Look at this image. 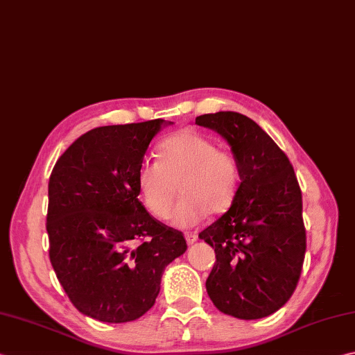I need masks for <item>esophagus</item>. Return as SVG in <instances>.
I'll use <instances>...</instances> for the list:
<instances>
[{"label":"esophagus","mask_w":355,"mask_h":355,"mask_svg":"<svg viewBox=\"0 0 355 355\" xmlns=\"http://www.w3.org/2000/svg\"><path fill=\"white\" fill-rule=\"evenodd\" d=\"M184 239L187 241V245H193L198 240V235L196 232H184Z\"/></svg>","instance_id":"obj_1"}]
</instances>
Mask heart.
Here are the masks:
<instances>
[{
  "label": "heart",
  "mask_w": 355,
  "mask_h": 355,
  "mask_svg": "<svg viewBox=\"0 0 355 355\" xmlns=\"http://www.w3.org/2000/svg\"><path fill=\"white\" fill-rule=\"evenodd\" d=\"M157 157L158 162L144 159L137 173L138 192L152 215L168 217L180 180L183 198L171 217L177 226H196L209 212L223 214L234 203L241 180L239 159L209 137L180 130L158 146Z\"/></svg>",
  "instance_id": "b5f03b06"
}]
</instances>
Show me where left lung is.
<instances>
[{
    "label": "left lung",
    "mask_w": 355,
    "mask_h": 355,
    "mask_svg": "<svg viewBox=\"0 0 355 355\" xmlns=\"http://www.w3.org/2000/svg\"><path fill=\"white\" fill-rule=\"evenodd\" d=\"M196 124L225 138L241 172L231 207L198 234L217 257L206 280L207 295L223 314L241 320L268 317L293 295L306 251L294 168L246 115L205 114Z\"/></svg>",
    "instance_id": "1"
}]
</instances>
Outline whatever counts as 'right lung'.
<instances>
[{
	"mask_svg": "<svg viewBox=\"0 0 355 355\" xmlns=\"http://www.w3.org/2000/svg\"><path fill=\"white\" fill-rule=\"evenodd\" d=\"M169 124L157 118L89 130L49 178V257L69 300L95 320L126 323L146 314L164 268L187 249L183 234L138 200V168Z\"/></svg>",
	"mask_w": 355,
	"mask_h": 355,
	"instance_id": "add662e5",
	"label": "right lung"
}]
</instances>
